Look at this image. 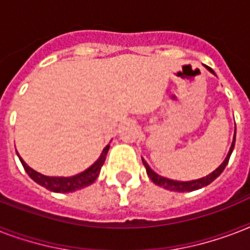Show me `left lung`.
<instances>
[{
    "label": "left lung",
    "mask_w": 250,
    "mask_h": 250,
    "mask_svg": "<svg viewBox=\"0 0 250 250\" xmlns=\"http://www.w3.org/2000/svg\"><path fill=\"white\" fill-rule=\"evenodd\" d=\"M208 67V66H206ZM210 72H214L213 70L210 67H208ZM233 146H235V137H233V141H232V145H231V148H229V152L226 157V160L223 161V164L221 166L218 167L217 170L213 171L211 174H209L208 176L205 178H201V179H197V180H192V182H176V180H170V179H166L164 176H160V175H157L154 171H152V168L148 166V164L143 160V164H144L145 168H146V174L150 179H152V182L154 184L160 187H164L166 189H170V190H176V192H190V190H196V189H200L202 187H206L209 186L210 183L214 182L215 179L219 176V175L223 172L225 170V167L227 166L229 161V157H231V153L233 150Z\"/></svg>",
    "instance_id": "obj_1"
}]
</instances>
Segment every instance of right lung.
Segmentation results:
<instances>
[{
	"mask_svg": "<svg viewBox=\"0 0 250 250\" xmlns=\"http://www.w3.org/2000/svg\"><path fill=\"white\" fill-rule=\"evenodd\" d=\"M110 145H106L105 148H104V150H102L100 158H98L89 168H86L85 171L75 175V176H70V178H53V176H45V175L39 174V172H36L35 170H32L31 167L27 166L24 161L19 157V154H18V157H19L21 165L24 167L25 172L28 174V176L32 179L33 182H36L37 184H40L41 187H44V188L52 190V192H57V193H67V192H74V190L82 189L84 187L90 186V184L97 179L98 174H100V171H101L102 165L105 162L106 154H107Z\"/></svg>",
	"mask_w": 250,
	"mask_h": 250,
	"instance_id": "right-lung-1",
	"label": "right lung"
}]
</instances>
